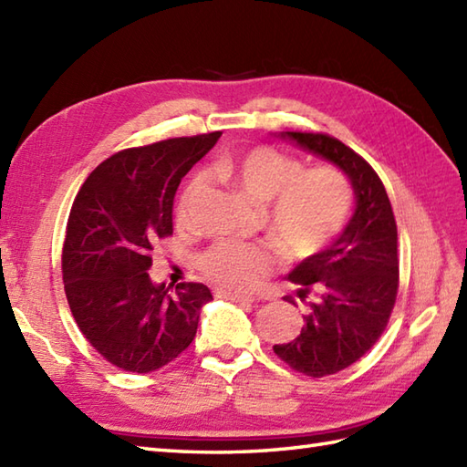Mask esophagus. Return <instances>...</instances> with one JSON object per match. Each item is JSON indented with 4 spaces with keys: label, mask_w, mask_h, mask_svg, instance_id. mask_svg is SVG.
Listing matches in <instances>:
<instances>
[{
    "label": "esophagus",
    "mask_w": 467,
    "mask_h": 467,
    "mask_svg": "<svg viewBox=\"0 0 467 467\" xmlns=\"http://www.w3.org/2000/svg\"><path fill=\"white\" fill-rule=\"evenodd\" d=\"M214 293H216V296H221V299L234 301V303H254V301H256L254 296H249V295H239V293H228V291H223V289H216Z\"/></svg>",
    "instance_id": "obj_1"
}]
</instances>
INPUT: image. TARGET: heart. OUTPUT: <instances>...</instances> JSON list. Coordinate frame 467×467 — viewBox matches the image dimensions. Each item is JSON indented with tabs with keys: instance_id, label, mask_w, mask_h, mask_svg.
Instances as JSON below:
<instances>
[{
	"instance_id": "heart-1",
	"label": "heart",
	"mask_w": 467,
	"mask_h": 467,
	"mask_svg": "<svg viewBox=\"0 0 467 467\" xmlns=\"http://www.w3.org/2000/svg\"><path fill=\"white\" fill-rule=\"evenodd\" d=\"M213 174L254 202H265L263 221L273 239L293 259H309L329 244L351 211V186L331 166L303 171L293 156L269 146L223 154L213 162ZM202 176H192L178 201V216L202 191ZM279 256L266 244L223 241L211 246L201 266L226 289L246 291L271 273Z\"/></svg>"
}]
</instances>
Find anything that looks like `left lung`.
I'll use <instances>...</instances> for the list:
<instances>
[{
	"label": "left lung",
	"mask_w": 467,
	"mask_h": 467,
	"mask_svg": "<svg viewBox=\"0 0 467 467\" xmlns=\"http://www.w3.org/2000/svg\"><path fill=\"white\" fill-rule=\"evenodd\" d=\"M275 136L335 164L355 194V211L343 233L286 275L309 309L301 335L273 347L295 371L333 375L361 359L389 321L400 285L398 226L379 176L349 146L327 134Z\"/></svg>",
	"instance_id": "obj_1"
}]
</instances>
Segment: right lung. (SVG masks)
I'll list each match as a JSON object with an SVG mask.
<instances>
[{
	"label": "right lung",
	"instance_id": "add662e5",
	"mask_svg": "<svg viewBox=\"0 0 467 467\" xmlns=\"http://www.w3.org/2000/svg\"><path fill=\"white\" fill-rule=\"evenodd\" d=\"M221 134L110 156L86 178L69 211L62 253L69 309L94 349L124 371L150 373L176 359L213 301L202 283H182L168 295L148 269L152 244L172 234L178 184Z\"/></svg>",
	"mask_w": 467,
	"mask_h": 467
}]
</instances>
